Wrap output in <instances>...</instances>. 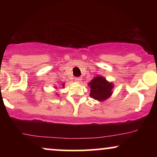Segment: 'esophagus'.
<instances>
[{
    "label": "esophagus",
    "mask_w": 157,
    "mask_h": 157,
    "mask_svg": "<svg viewBox=\"0 0 157 157\" xmlns=\"http://www.w3.org/2000/svg\"><path fill=\"white\" fill-rule=\"evenodd\" d=\"M81 80H82V79H81V77H75V80L77 82H80Z\"/></svg>",
    "instance_id": "obj_1"
}]
</instances>
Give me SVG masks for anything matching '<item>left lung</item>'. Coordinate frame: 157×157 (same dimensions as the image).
Returning <instances> with one entry per match:
<instances>
[{"instance_id": "1", "label": "left lung", "mask_w": 157, "mask_h": 157, "mask_svg": "<svg viewBox=\"0 0 157 157\" xmlns=\"http://www.w3.org/2000/svg\"><path fill=\"white\" fill-rule=\"evenodd\" d=\"M89 85L91 89L90 96L94 100L102 101L109 98L112 94L113 84L101 76L94 77Z\"/></svg>"}]
</instances>
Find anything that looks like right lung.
Segmentation results:
<instances>
[{"mask_svg":"<svg viewBox=\"0 0 157 157\" xmlns=\"http://www.w3.org/2000/svg\"><path fill=\"white\" fill-rule=\"evenodd\" d=\"M63 86H64V83H63Z\"/></svg>","mask_w":157,"mask_h":157,"instance_id":"obj_1","label":"right lung"}]
</instances>
